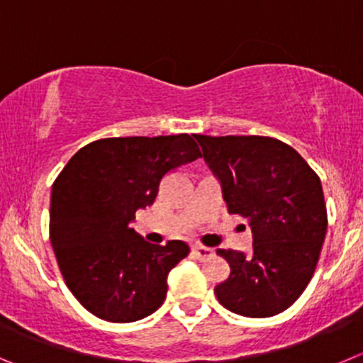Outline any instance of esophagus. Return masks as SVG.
<instances>
[{
    "instance_id": "34e87169",
    "label": "esophagus",
    "mask_w": 363,
    "mask_h": 363,
    "mask_svg": "<svg viewBox=\"0 0 363 363\" xmlns=\"http://www.w3.org/2000/svg\"><path fill=\"white\" fill-rule=\"evenodd\" d=\"M192 253H194L196 258H199V260H205V258L212 257L213 250L212 247L201 246V244H194V246H192Z\"/></svg>"
}]
</instances>
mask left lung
Masks as SVG:
<instances>
[{
  "label": "left lung",
  "instance_id": "1",
  "mask_svg": "<svg viewBox=\"0 0 363 363\" xmlns=\"http://www.w3.org/2000/svg\"><path fill=\"white\" fill-rule=\"evenodd\" d=\"M219 179L228 212L250 220V253L217 250L230 276L213 292L224 308L244 317L287 310L312 279L326 237L320 179L305 158L272 137L196 135Z\"/></svg>",
  "mask_w": 363,
  "mask_h": 363
}]
</instances>
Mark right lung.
I'll return each instance as SVG.
<instances>
[{
  "label": "right lung",
  "mask_w": 363,
  "mask_h": 363,
  "mask_svg": "<svg viewBox=\"0 0 363 363\" xmlns=\"http://www.w3.org/2000/svg\"><path fill=\"white\" fill-rule=\"evenodd\" d=\"M194 135L112 137L72 155L51 189L50 240L65 285L92 315L133 323L158 310L184 240L150 244L130 224L167 172L201 157Z\"/></svg>",
  "instance_id": "add662e5"
}]
</instances>
